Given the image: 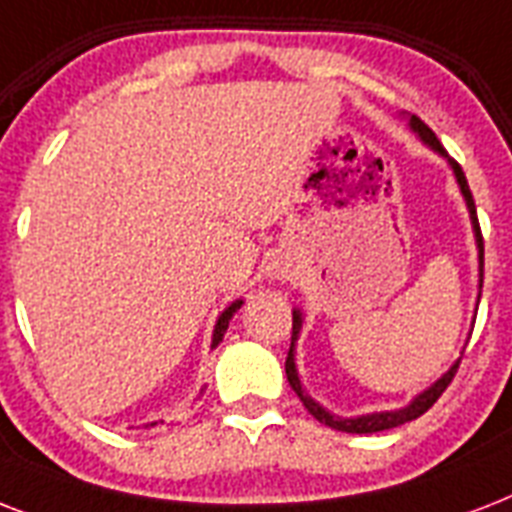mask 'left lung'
I'll return each instance as SVG.
<instances>
[{
    "label": "left lung",
    "instance_id": "8db88e82",
    "mask_svg": "<svg viewBox=\"0 0 512 512\" xmlns=\"http://www.w3.org/2000/svg\"><path fill=\"white\" fill-rule=\"evenodd\" d=\"M409 127H412L417 135H420L422 143H428L436 154H441L449 162V167L454 170V177H457V185H460L462 196H465V204H468V212H470V223H473V233H476V247H478V268H481V287H484V236H481V225H478V215H476V201H473V193H470V185L468 180H465V172H462V167L454 159H449L444 151V146L438 143L436 132L430 130L428 124L422 122V119H417V116H412L409 119ZM300 329H303V313L300 311H292V345H289V353H287V380L289 385H292V390L297 393V398L303 401V406L308 409V412L316 417V420L321 422V425H329V428L335 430H342V433H380V430H390V428H398V425H404V422H412L417 420L420 414H425L430 409V406L436 404L438 398H441V393H444L446 388H449V382L454 380V374H457V366H460V358L454 361L452 366H449V372L441 377V380H436L433 385H430L428 390H422L420 396L412 398V404L404 406V409H396V412H372V414H361V417H337V414L327 412L324 406L319 404V401H313L308 393L303 390V382H300V374H297V366H295V342L297 337H300Z\"/></svg>",
    "mask_w": 512,
    "mask_h": 512
}]
</instances>
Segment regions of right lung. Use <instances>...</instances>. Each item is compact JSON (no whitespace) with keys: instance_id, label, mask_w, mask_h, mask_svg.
I'll return each mask as SVG.
<instances>
[{"instance_id":"add662e5","label":"right lung","mask_w":512,"mask_h":512,"mask_svg":"<svg viewBox=\"0 0 512 512\" xmlns=\"http://www.w3.org/2000/svg\"><path fill=\"white\" fill-rule=\"evenodd\" d=\"M239 308H241V300H236V303H231L223 313H220V319H217V324H215V332H212V348H217V345L223 342L225 329H228V321L233 319V313L239 311ZM151 425H154V422H151Z\"/></svg>"}]
</instances>
